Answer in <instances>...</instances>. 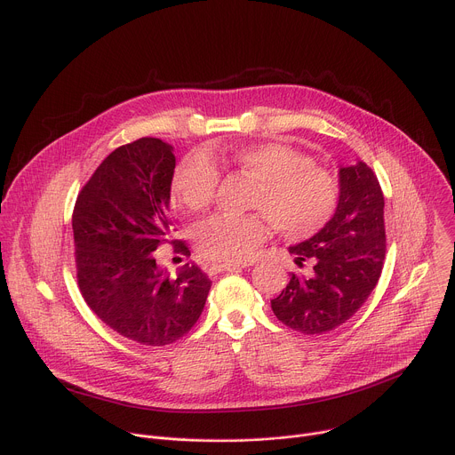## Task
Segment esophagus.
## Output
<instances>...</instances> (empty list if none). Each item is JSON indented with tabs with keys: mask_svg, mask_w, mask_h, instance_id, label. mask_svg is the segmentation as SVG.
<instances>
[{
	"mask_svg": "<svg viewBox=\"0 0 455 455\" xmlns=\"http://www.w3.org/2000/svg\"><path fill=\"white\" fill-rule=\"evenodd\" d=\"M255 263V259H251V261H243V263H212L209 267V272L212 274H220V272H232L235 268H246L250 265Z\"/></svg>",
	"mask_w": 455,
	"mask_h": 455,
	"instance_id": "obj_1",
	"label": "esophagus"
}]
</instances>
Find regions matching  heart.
I'll return each instance as SVG.
<instances>
[{
  "instance_id": "1",
  "label": "heart",
  "mask_w": 455,
  "mask_h": 455,
  "mask_svg": "<svg viewBox=\"0 0 455 455\" xmlns=\"http://www.w3.org/2000/svg\"><path fill=\"white\" fill-rule=\"evenodd\" d=\"M214 153H190L176 165L171 178L172 198L190 212H202L214 202L220 171ZM253 181L250 207L267 214L284 235H307L326 223L339 204L340 183L330 171L284 144H253L234 148L221 156ZM268 234L263 214H216L194 234L196 250L214 261L246 259Z\"/></svg>"
}]
</instances>
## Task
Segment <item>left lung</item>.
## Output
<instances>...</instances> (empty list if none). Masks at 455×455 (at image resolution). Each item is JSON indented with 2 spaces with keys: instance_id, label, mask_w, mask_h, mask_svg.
<instances>
[{
  "instance_id": "left-lung-1",
  "label": "left lung",
  "mask_w": 455,
  "mask_h": 455,
  "mask_svg": "<svg viewBox=\"0 0 455 455\" xmlns=\"http://www.w3.org/2000/svg\"><path fill=\"white\" fill-rule=\"evenodd\" d=\"M335 216L290 253L313 263L311 275L291 274L272 300L284 326L304 333H328L349 320L374 290L385 257L383 192L372 169L358 162L340 167Z\"/></svg>"
}]
</instances>
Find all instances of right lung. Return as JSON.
Returning a JSON list of instances; mask_svg holds the SVG:
<instances>
[{"label": "right lung", "instance_id": "1", "mask_svg": "<svg viewBox=\"0 0 455 455\" xmlns=\"http://www.w3.org/2000/svg\"><path fill=\"white\" fill-rule=\"evenodd\" d=\"M172 146L139 139L116 148L81 188L74 216L77 284L92 311L122 337L144 346H167L198 322L211 279L185 265L169 275L156 265V248L171 237L167 214Z\"/></svg>", "mask_w": 455, "mask_h": 455}]
</instances>
